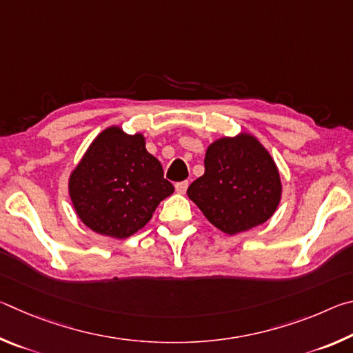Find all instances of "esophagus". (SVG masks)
<instances>
[{
    "mask_svg": "<svg viewBox=\"0 0 353 353\" xmlns=\"http://www.w3.org/2000/svg\"><path fill=\"white\" fill-rule=\"evenodd\" d=\"M174 188H176V191H177L179 194H185V193H187V188H188V182L187 181H185V182H177Z\"/></svg>",
    "mask_w": 353,
    "mask_h": 353,
    "instance_id": "obj_1",
    "label": "esophagus"
}]
</instances>
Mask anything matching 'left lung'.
<instances>
[{
  "label": "left lung",
  "mask_w": 353,
  "mask_h": 353,
  "mask_svg": "<svg viewBox=\"0 0 353 353\" xmlns=\"http://www.w3.org/2000/svg\"><path fill=\"white\" fill-rule=\"evenodd\" d=\"M205 172L190 185L188 198L208 223L236 235L266 223L282 201V181L270 151L255 135L221 137L207 146Z\"/></svg>",
  "instance_id": "1"
}]
</instances>
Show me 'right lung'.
<instances>
[{"label":"right lung","mask_w":353,"mask_h":353,"mask_svg":"<svg viewBox=\"0 0 353 353\" xmlns=\"http://www.w3.org/2000/svg\"><path fill=\"white\" fill-rule=\"evenodd\" d=\"M172 193L162 165L146 151L145 135L124 132L119 124L94 137L68 177L77 218L90 230L117 240L143 229Z\"/></svg>","instance_id":"obj_1"}]
</instances>
